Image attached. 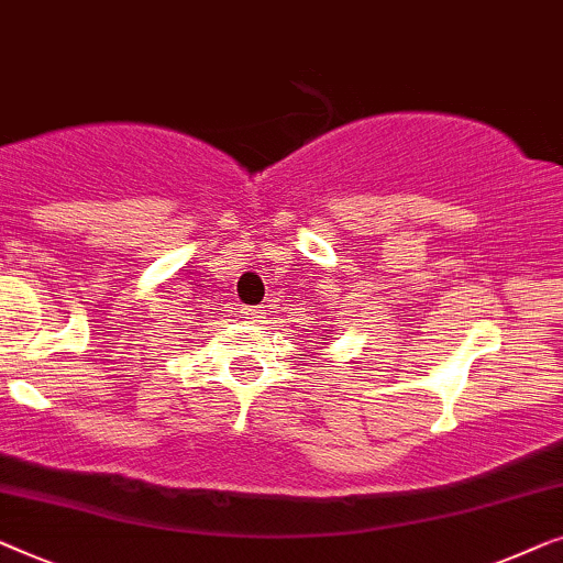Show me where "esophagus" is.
Masks as SVG:
<instances>
[{
	"label": "esophagus",
	"mask_w": 563,
	"mask_h": 563,
	"mask_svg": "<svg viewBox=\"0 0 563 563\" xmlns=\"http://www.w3.org/2000/svg\"><path fill=\"white\" fill-rule=\"evenodd\" d=\"M242 319L247 321V323H260L265 319V311H263V306H244L242 308Z\"/></svg>",
	"instance_id": "obj_1"
}]
</instances>
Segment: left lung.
Here are the masks:
<instances>
[{"label":"left lung","mask_w":563,"mask_h":563,"mask_svg":"<svg viewBox=\"0 0 563 563\" xmlns=\"http://www.w3.org/2000/svg\"><path fill=\"white\" fill-rule=\"evenodd\" d=\"M327 331H329V329H327Z\"/></svg>","instance_id":"1"}]
</instances>
